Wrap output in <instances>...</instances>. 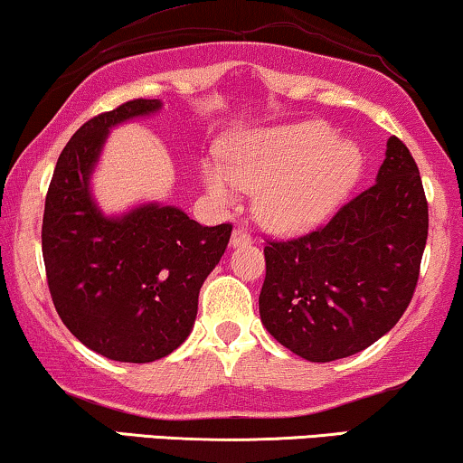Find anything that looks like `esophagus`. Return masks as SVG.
<instances>
[{
	"mask_svg": "<svg viewBox=\"0 0 463 463\" xmlns=\"http://www.w3.org/2000/svg\"><path fill=\"white\" fill-rule=\"evenodd\" d=\"M250 242V233L244 232V230H233L232 232V238H230V246L232 249H236V246H242V244H249Z\"/></svg>",
	"mask_w": 463,
	"mask_h": 463,
	"instance_id": "esophagus-1",
	"label": "esophagus"
}]
</instances>
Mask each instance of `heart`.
Masks as SVG:
<instances>
[{"label": "heart", "mask_w": 463, "mask_h": 463, "mask_svg": "<svg viewBox=\"0 0 463 463\" xmlns=\"http://www.w3.org/2000/svg\"><path fill=\"white\" fill-rule=\"evenodd\" d=\"M356 143L337 138L320 119L274 126L223 145V162L202 164L206 192L233 204L240 189L255 192V217L268 230L295 233L337 211L363 173Z\"/></svg>", "instance_id": "1"}]
</instances>
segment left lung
Listing matches in <instances>:
<instances>
[{"label":"left lung","instance_id":"obj_1","mask_svg":"<svg viewBox=\"0 0 463 463\" xmlns=\"http://www.w3.org/2000/svg\"><path fill=\"white\" fill-rule=\"evenodd\" d=\"M375 181L325 227L268 242L263 250V326L309 363H331L373 345L413 297L428 240V202L401 138H388Z\"/></svg>","mask_w":463,"mask_h":463}]
</instances>
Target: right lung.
Segmentation results:
<instances>
[{
	"mask_svg": "<svg viewBox=\"0 0 463 463\" xmlns=\"http://www.w3.org/2000/svg\"><path fill=\"white\" fill-rule=\"evenodd\" d=\"M160 109V99H135L81 126L59 156L43 211L56 312L73 337L119 363H154L189 337L202 284L232 236L230 223L204 227L160 202L105 214L94 200L92 173L111 128Z\"/></svg>",
	"mask_w": 463,
	"mask_h": 463,
	"instance_id": "obj_1",
	"label": "right lung"
}]
</instances>
